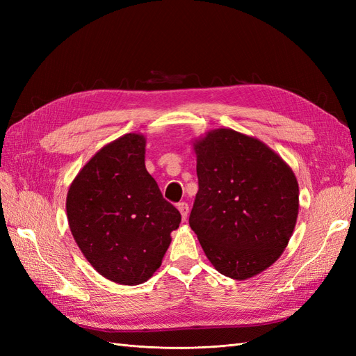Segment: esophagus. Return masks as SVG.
Instances as JSON below:
<instances>
[{"mask_svg": "<svg viewBox=\"0 0 356 356\" xmlns=\"http://www.w3.org/2000/svg\"><path fill=\"white\" fill-rule=\"evenodd\" d=\"M178 211L181 212L182 221H186V220H187V217H188V204H187L186 202L178 203Z\"/></svg>", "mask_w": 356, "mask_h": 356, "instance_id": "esophagus-1", "label": "esophagus"}]
</instances>
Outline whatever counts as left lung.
I'll return each mask as SVG.
<instances>
[{
  "label": "left lung",
  "mask_w": 356,
  "mask_h": 356,
  "mask_svg": "<svg viewBox=\"0 0 356 356\" xmlns=\"http://www.w3.org/2000/svg\"><path fill=\"white\" fill-rule=\"evenodd\" d=\"M199 191L190 213L204 255L221 275L245 281L282 255L298 217L293 169L254 136L229 127L195 139Z\"/></svg>",
  "instance_id": "left-lung-1"
}]
</instances>
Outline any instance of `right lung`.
I'll use <instances>...</instances> for the list:
<instances>
[{"mask_svg": "<svg viewBox=\"0 0 356 356\" xmlns=\"http://www.w3.org/2000/svg\"><path fill=\"white\" fill-rule=\"evenodd\" d=\"M143 134L104 145L71 182L67 217L92 267L120 285L147 282L160 267L181 213L145 169Z\"/></svg>", "mask_w": 356, "mask_h": 356, "instance_id": "add662e5", "label": "right lung"}]
</instances>
